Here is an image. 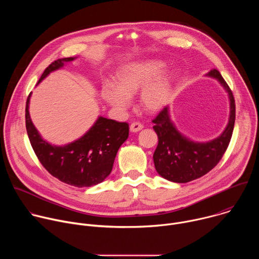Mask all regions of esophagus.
<instances>
[{"label":"esophagus","instance_id":"34e87169","mask_svg":"<svg viewBox=\"0 0 259 259\" xmlns=\"http://www.w3.org/2000/svg\"><path fill=\"white\" fill-rule=\"evenodd\" d=\"M143 128V125L140 122H133L130 125V131L131 132H138Z\"/></svg>","mask_w":259,"mask_h":259}]
</instances>
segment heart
<instances>
[{"label":"heart","instance_id":"1","mask_svg":"<svg viewBox=\"0 0 259 259\" xmlns=\"http://www.w3.org/2000/svg\"><path fill=\"white\" fill-rule=\"evenodd\" d=\"M164 67L165 64L158 60H145L125 66L117 73L115 86H102L100 97L105 103L122 112L129 106V97L145 85L140 93L141 106L150 113L159 112L170 101L175 79L173 70L157 75Z\"/></svg>","mask_w":259,"mask_h":259}]
</instances>
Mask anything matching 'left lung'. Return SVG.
<instances>
[{"label":"left lung","instance_id":"1","mask_svg":"<svg viewBox=\"0 0 259 259\" xmlns=\"http://www.w3.org/2000/svg\"><path fill=\"white\" fill-rule=\"evenodd\" d=\"M208 76L217 79L229 93L231 114L229 124L219 137L198 143L182 136L170 120L168 106H165L153 120L159 142L154 153V163L157 172L167 180L186 183L202 177L212 170L225 155L230 144L235 120L236 104L233 92L217 69H212Z\"/></svg>","mask_w":259,"mask_h":259}]
</instances>
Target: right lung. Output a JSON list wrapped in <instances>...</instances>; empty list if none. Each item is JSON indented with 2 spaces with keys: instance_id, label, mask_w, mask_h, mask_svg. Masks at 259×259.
<instances>
[{
  "instance_id": "right-lung-1",
  "label": "right lung",
  "mask_w": 259,
  "mask_h": 259,
  "mask_svg": "<svg viewBox=\"0 0 259 259\" xmlns=\"http://www.w3.org/2000/svg\"><path fill=\"white\" fill-rule=\"evenodd\" d=\"M75 58H60L49 64L39 83L64 62ZM25 105V127L32 146L43 167L55 178L76 188H89L103 181L112 172L118 150L129 136V124L99 117L80 139L63 146L51 145L40 136Z\"/></svg>"
}]
</instances>
